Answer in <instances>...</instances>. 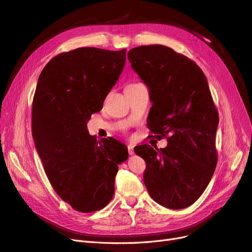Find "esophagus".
I'll return each instance as SVG.
<instances>
[{
	"instance_id": "1",
	"label": "esophagus",
	"mask_w": 252,
	"mask_h": 252,
	"mask_svg": "<svg viewBox=\"0 0 252 252\" xmlns=\"http://www.w3.org/2000/svg\"><path fill=\"white\" fill-rule=\"evenodd\" d=\"M128 152H129V155H130V156H132L134 154L133 147L131 146V145H128Z\"/></svg>"
}]
</instances>
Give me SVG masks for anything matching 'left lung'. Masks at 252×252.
<instances>
[{"label": "left lung", "mask_w": 252, "mask_h": 252, "mask_svg": "<svg viewBox=\"0 0 252 252\" xmlns=\"http://www.w3.org/2000/svg\"><path fill=\"white\" fill-rule=\"evenodd\" d=\"M128 60L149 88L152 136L168 141L165 148H134L146 162L144 183L157 203L186 208L202 195L218 163L219 113L207 80L192 60L163 45L132 48Z\"/></svg>", "instance_id": "1"}]
</instances>
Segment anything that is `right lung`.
<instances>
[{
    "instance_id": "obj_1",
    "label": "right lung",
    "mask_w": 252,
    "mask_h": 252,
    "mask_svg": "<svg viewBox=\"0 0 252 252\" xmlns=\"http://www.w3.org/2000/svg\"><path fill=\"white\" fill-rule=\"evenodd\" d=\"M126 61V49L81 47L52 58L42 70L32 101V136L52 188L80 212L104 208L113 196L127 148L96 141L87 130Z\"/></svg>"
}]
</instances>
